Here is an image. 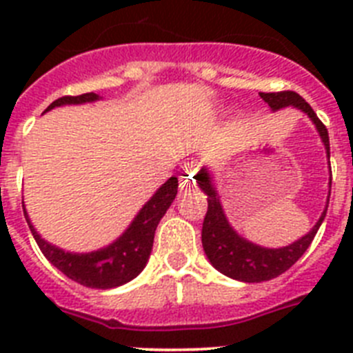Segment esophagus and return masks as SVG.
I'll return each instance as SVG.
<instances>
[{"mask_svg": "<svg viewBox=\"0 0 353 353\" xmlns=\"http://www.w3.org/2000/svg\"><path fill=\"white\" fill-rule=\"evenodd\" d=\"M180 191H187V189H191V187L196 185L194 180V170L192 168H185V170L180 173Z\"/></svg>", "mask_w": 353, "mask_h": 353, "instance_id": "esophagus-1", "label": "esophagus"}]
</instances>
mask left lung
Listing matches in <instances>:
<instances>
[{
    "mask_svg": "<svg viewBox=\"0 0 353 353\" xmlns=\"http://www.w3.org/2000/svg\"><path fill=\"white\" fill-rule=\"evenodd\" d=\"M260 97L274 109V111H276V109L286 108V105H295V108L302 109L304 113H307V117L314 121L318 132L322 136V141L327 148V157L330 159L329 132H327V127L323 125L322 120L316 117L313 108H311L299 93L290 92V90L272 93L261 92ZM196 180H198L201 191L207 194L208 201L207 214H205L203 219V230H201V242H203L205 252H207L208 260H210V263L214 265L215 269L219 270V272H223L224 276H230L233 277V279H239V281H269V279H274V277L281 276L283 272H286V270L304 254L305 249L311 245V242H313L314 235H316L318 232V228L323 223V217H325L327 214V207H329V205H327L320 221H318V223L314 224L313 230H311L305 236H302L301 240H297V242H293V244L281 249H265L260 248V245L251 244V242H248L245 239H242L239 233L233 232V228L228 224L226 217H224V212L223 208H221L217 192H215L214 185H212L210 182V174L207 173L205 168H201V170L198 171Z\"/></svg>",
    "mask_w": 353,
    "mask_h": 353,
    "instance_id": "1",
    "label": "left lung"
}]
</instances>
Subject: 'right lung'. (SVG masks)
<instances>
[{
    "mask_svg": "<svg viewBox=\"0 0 353 353\" xmlns=\"http://www.w3.org/2000/svg\"><path fill=\"white\" fill-rule=\"evenodd\" d=\"M97 99L99 95L93 92L76 97L65 95L52 102L46 111L56 108V105L83 104V102L97 101ZM176 189H179V179L171 176L141 208L129 230L117 242L101 251L90 252V254H72V252H65L54 248L43 239H40L35 228L31 226L30 219H28L26 210H24V217H26L28 226H30L40 251L56 269L61 270L65 276L79 285L88 286V288L108 290L129 283L145 269L150 252H152V245H154L157 224L162 219V215L166 214L170 205L173 203Z\"/></svg>",
    "mask_w": 353,
    "mask_h": 353,
    "instance_id": "add662e5",
    "label": "right lung"
}]
</instances>
